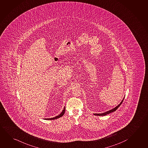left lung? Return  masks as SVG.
<instances>
[{
  "label": "left lung",
  "instance_id": "8db88e82",
  "mask_svg": "<svg viewBox=\"0 0 148 148\" xmlns=\"http://www.w3.org/2000/svg\"><path fill=\"white\" fill-rule=\"evenodd\" d=\"M124 98H125V97H124V98H123V100L121 101V102L120 103V104H118L117 106H116L115 108H114L113 109H112V110H108L107 112H104V113H101V114H94V115L95 116H105L107 114H110V113H112V112H115L117 108H118L121 105V103H123V101H124Z\"/></svg>",
  "mask_w": 148,
  "mask_h": 148
}]
</instances>
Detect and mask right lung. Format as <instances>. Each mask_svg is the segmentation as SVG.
<instances>
[{
    "instance_id": "1",
    "label": "right lung",
    "mask_w": 148,
    "mask_h": 148,
    "mask_svg": "<svg viewBox=\"0 0 148 148\" xmlns=\"http://www.w3.org/2000/svg\"><path fill=\"white\" fill-rule=\"evenodd\" d=\"M65 110H66V108H65V107H64V110H62V113H60V114H59V115L56 116H55V117H53V118H45L44 119H45V120H54V119H57V118H60V117H62V116L64 115V112H65Z\"/></svg>"
}]
</instances>
